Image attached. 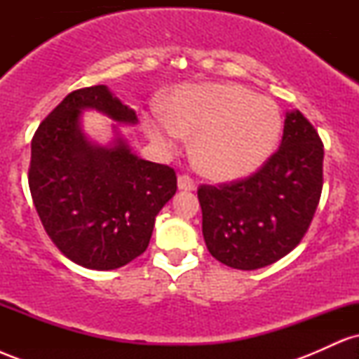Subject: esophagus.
<instances>
[{"label":"esophagus","instance_id":"esophagus-1","mask_svg":"<svg viewBox=\"0 0 359 359\" xmlns=\"http://www.w3.org/2000/svg\"><path fill=\"white\" fill-rule=\"evenodd\" d=\"M177 185H179L180 191H194V189H196V182H194L189 175H179Z\"/></svg>","mask_w":359,"mask_h":359}]
</instances>
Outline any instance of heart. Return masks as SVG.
<instances>
[{
	"label": "heart",
	"instance_id": "1",
	"mask_svg": "<svg viewBox=\"0 0 359 359\" xmlns=\"http://www.w3.org/2000/svg\"><path fill=\"white\" fill-rule=\"evenodd\" d=\"M145 128L162 147L194 137L191 155L201 174L217 182L241 179L269 160L282 116L273 100L240 84H201L177 89L165 116H148Z\"/></svg>",
	"mask_w": 359,
	"mask_h": 359
}]
</instances>
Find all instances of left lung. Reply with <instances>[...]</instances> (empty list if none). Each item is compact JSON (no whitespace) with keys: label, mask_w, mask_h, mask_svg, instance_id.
<instances>
[{"label":"left lung","mask_w":359,"mask_h":359,"mask_svg":"<svg viewBox=\"0 0 359 359\" xmlns=\"http://www.w3.org/2000/svg\"><path fill=\"white\" fill-rule=\"evenodd\" d=\"M324 145L300 111L287 113L280 148L255 174L197 189L209 253L238 270L278 262L299 245L323 192Z\"/></svg>","instance_id":"obj_1"}]
</instances>
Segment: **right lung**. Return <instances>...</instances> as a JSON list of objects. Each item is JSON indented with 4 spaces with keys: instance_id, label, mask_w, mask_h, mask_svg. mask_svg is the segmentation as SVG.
Segmentation results:
<instances>
[{
    "instance_id": "1",
    "label": "right lung",
    "mask_w": 359,
    "mask_h": 359,
    "mask_svg": "<svg viewBox=\"0 0 359 359\" xmlns=\"http://www.w3.org/2000/svg\"><path fill=\"white\" fill-rule=\"evenodd\" d=\"M84 109L125 125L138 121L106 86L72 90L35 131L28 185L62 255L84 269L114 270L147 250L156 214L177 191V175L131 154L119 135L111 147L89 142L81 128Z\"/></svg>"
}]
</instances>
